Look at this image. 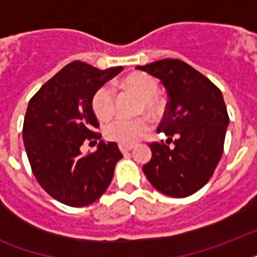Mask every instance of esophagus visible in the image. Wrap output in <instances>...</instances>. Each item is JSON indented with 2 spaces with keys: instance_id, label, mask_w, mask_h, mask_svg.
I'll return each mask as SVG.
<instances>
[{
  "instance_id": "obj_1",
  "label": "esophagus",
  "mask_w": 257,
  "mask_h": 257,
  "mask_svg": "<svg viewBox=\"0 0 257 257\" xmlns=\"http://www.w3.org/2000/svg\"><path fill=\"white\" fill-rule=\"evenodd\" d=\"M118 148H120V151L122 153H128V152H131V151H132V149H133V145H131V144H120V145H118Z\"/></svg>"
}]
</instances>
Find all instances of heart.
<instances>
[{"instance_id": "b5f03b06", "label": "heart", "mask_w": 257, "mask_h": 257, "mask_svg": "<svg viewBox=\"0 0 257 257\" xmlns=\"http://www.w3.org/2000/svg\"><path fill=\"white\" fill-rule=\"evenodd\" d=\"M122 86L143 97L141 110L149 114H157L161 110V102L157 97L159 82L155 77L147 73H132L122 80ZM92 109L96 117L101 121L109 120L116 112V93L108 84L100 86L92 97ZM151 128L148 118L139 117L133 120L116 118L104 126L105 137L120 144H133L141 136H144Z\"/></svg>"}]
</instances>
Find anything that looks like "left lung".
Here are the masks:
<instances>
[{
	"label": "left lung",
	"mask_w": 257,
	"mask_h": 257,
	"mask_svg": "<svg viewBox=\"0 0 257 257\" xmlns=\"http://www.w3.org/2000/svg\"><path fill=\"white\" fill-rule=\"evenodd\" d=\"M159 78L168 93L157 132L175 138L149 144L152 159L143 167L157 191L171 197L193 195L209 181L224 151L229 124L220 89L181 60L165 58L137 66Z\"/></svg>",
	"instance_id": "left-lung-1"
}]
</instances>
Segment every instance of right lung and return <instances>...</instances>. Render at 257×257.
I'll use <instances>...</instances> for the list:
<instances>
[{"label":"right lung","mask_w":257,"mask_h":257,"mask_svg":"<svg viewBox=\"0 0 257 257\" xmlns=\"http://www.w3.org/2000/svg\"><path fill=\"white\" fill-rule=\"evenodd\" d=\"M122 68L101 70L73 61L54 74L30 98L22 139L38 184L69 207H85L108 189L120 160L116 143L100 140L97 151L82 157L81 145L101 139L92 109L97 89Z\"/></svg>","instance_id":"right-lung-1"}]
</instances>
